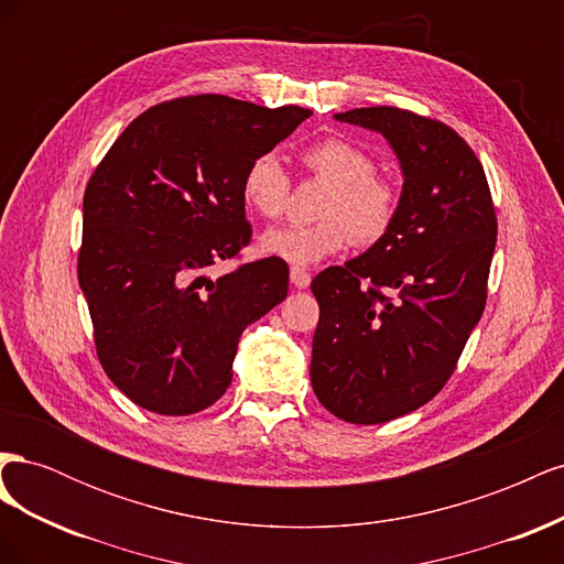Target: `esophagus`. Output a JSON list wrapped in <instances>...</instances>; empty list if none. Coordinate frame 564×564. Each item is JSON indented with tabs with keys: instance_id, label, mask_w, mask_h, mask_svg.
<instances>
[{
	"instance_id": "obj_1",
	"label": "esophagus",
	"mask_w": 564,
	"mask_h": 564,
	"mask_svg": "<svg viewBox=\"0 0 564 564\" xmlns=\"http://www.w3.org/2000/svg\"><path fill=\"white\" fill-rule=\"evenodd\" d=\"M292 284L296 289H305L311 284V272L303 270V268H292Z\"/></svg>"
}]
</instances>
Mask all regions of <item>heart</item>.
Instances as JSON below:
<instances>
[{
    "label": "heart",
    "instance_id": "heart-1",
    "mask_svg": "<svg viewBox=\"0 0 564 564\" xmlns=\"http://www.w3.org/2000/svg\"><path fill=\"white\" fill-rule=\"evenodd\" d=\"M301 162L313 176L329 183L317 224H292L261 235V251L292 265H313L355 245L371 247L388 235L400 212V191L390 178L377 174V162L365 148L324 135L301 150ZM292 181L275 152L253 158L242 176L247 207L263 218H278L286 209Z\"/></svg>",
    "mask_w": 564,
    "mask_h": 564
}]
</instances>
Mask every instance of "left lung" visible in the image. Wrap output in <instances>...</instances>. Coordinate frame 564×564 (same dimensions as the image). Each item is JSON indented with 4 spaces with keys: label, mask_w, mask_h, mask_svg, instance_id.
<instances>
[{
    "label": "left lung",
    "mask_w": 564,
    "mask_h": 564,
    "mask_svg": "<svg viewBox=\"0 0 564 564\" xmlns=\"http://www.w3.org/2000/svg\"><path fill=\"white\" fill-rule=\"evenodd\" d=\"M334 117L379 131L404 176L383 240L311 284L315 395L334 416L373 425L449 381L485 311L497 214L480 160L452 127L390 106Z\"/></svg>",
    "instance_id": "left-lung-1"
}]
</instances>
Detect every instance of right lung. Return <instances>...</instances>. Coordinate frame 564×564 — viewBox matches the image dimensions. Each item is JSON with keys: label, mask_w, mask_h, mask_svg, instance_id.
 <instances>
[{"label": "right lung", "mask_w": 564, "mask_h": 564, "mask_svg": "<svg viewBox=\"0 0 564 564\" xmlns=\"http://www.w3.org/2000/svg\"><path fill=\"white\" fill-rule=\"evenodd\" d=\"M308 108L218 94L152 106L122 131L84 193L77 278L98 360L148 412L187 416L232 381L237 340L286 299L282 259L209 280L251 240L247 164L284 141Z\"/></svg>", "instance_id": "1"}]
</instances>
